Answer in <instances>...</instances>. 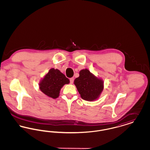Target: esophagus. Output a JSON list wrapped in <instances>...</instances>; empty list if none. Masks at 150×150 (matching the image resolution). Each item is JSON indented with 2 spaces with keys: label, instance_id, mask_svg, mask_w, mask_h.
<instances>
[{
  "label": "esophagus",
  "instance_id": "1",
  "mask_svg": "<svg viewBox=\"0 0 150 150\" xmlns=\"http://www.w3.org/2000/svg\"><path fill=\"white\" fill-rule=\"evenodd\" d=\"M74 79L72 78L70 79V83L72 84L73 83V82H74Z\"/></svg>",
  "mask_w": 150,
  "mask_h": 150
}]
</instances>
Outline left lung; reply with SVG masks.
Listing matches in <instances>:
<instances>
[{"instance_id": "1", "label": "left lung", "mask_w": 150, "mask_h": 150, "mask_svg": "<svg viewBox=\"0 0 150 150\" xmlns=\"http://www.w3.org/2000/svg\"><path fill=\"white\" fill-rule=\"evenodd\" d=\"M81 98L88 101L97 100L103 89V82L97 78L88 69L81 70L79 76L74 80Z\"/></svg>"}]
</instances>
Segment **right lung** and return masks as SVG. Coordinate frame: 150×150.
<instances>
[{"instance_id": "add662e5", "label": "right lung", "mask_w": 150, "mask_h": 150, "mask_svg": "<svg viewBox=\"0 0 150 150\" xmlns=\"http://www.w3.org/2000/svg\"><path fill=\"white\" fill-rule=\"evenodd\" d=\"M69 83V79L64 74L58 69L52 68L41 80L39 88L45 95L55 99L59 96L61 88Z\"/></svg>"}]
</instances>
